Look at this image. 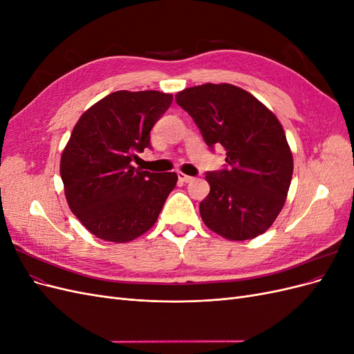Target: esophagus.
I'll list each match as a JSON object with an SVG mask.
<instances>
[{
    "label": "esophagus",
    "instance_id": "1",
    "mask_svg": "<svg viewBox=\"0 0 354 354\" xmlns=\"http://www.w3.org/2000/svg\"><path fill=\"white\" fill-rule=\"evenodd\" d=\"M177 176H178V181H181V183H190V181L194 180V177L186 176V174H183V173H178Z\"/></svg>",
    "mask_w": 354,
    "mask_h": 354
}]
</instances>
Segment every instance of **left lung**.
Instances as JSON below:
<instances>
[{
  "label": "left lung",
  "instance_id": "8db88e82",
  "mask_svg": "<svg viewBox=\"0 0 354 354\" xmlns=\"http://www.w3.org/2000/svg\"><path fill=\"white\" fill-rule=\"evenodd\" d=\"M207 146L223 147L226 164L207 171L209 194L203 223L230 241L269 229L283 207L292 178V153L277 118L252 94L230 84H203L176 94Z\"/></svg>",
  "mask_w": 354,
  "mask_h": 354
}]
</instances>
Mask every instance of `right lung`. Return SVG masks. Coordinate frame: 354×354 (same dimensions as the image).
<instances>
[{
    "mask_svg": "<svg viewBox=\"0 0 354 354\" xmlns=\"http://www.w3.org/2000/svg\"><path fill=\"white\" fill-rule=\"evenodd\" d=\"M173 95L115 91L93 104L75 125L60 159L71 211L94 236L128 242L151 229L177 183L176 173L131 165L151 146V130Z\"/></svg>",
    "mask_w": 354,
    "mask_h": 354,
    "instance_id": "1",
    "label": "right lung"
}]
</instances>
